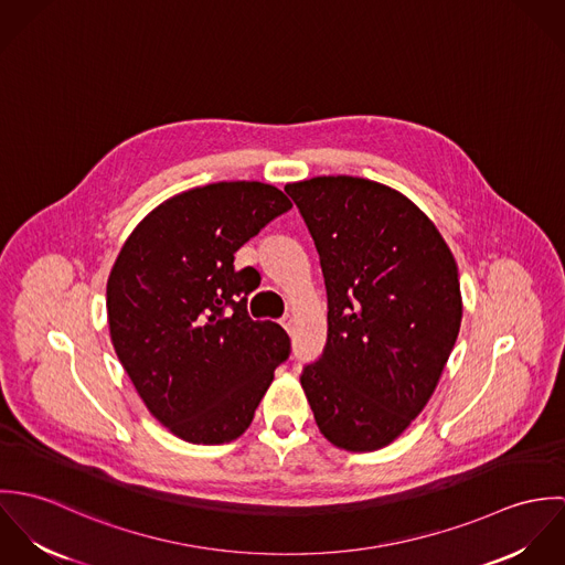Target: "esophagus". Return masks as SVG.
Segmentation results:
<instances>
[{
	"label": "esophagus",
	"mask_w": 565,
	"mask_h": 565,
	"mask_svg": "<svg viewBox=\"0 0 565 565\" xmlns=\"http://www.w3.org/2000/svg\"><path fill=\"white\" fill-rule=\"evenodd\" d=\"M280 323L285 326V330H287V332H291V330H294V326H296V320H294V316H285V318L280 320Z\"/></svg>",
	"instance_id": "esophagus-1"
}]
</instances>
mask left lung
Wrapping results in <instances>:
<instances>
[{
	"label": "left lung",
	"mask_w": 565,
	"mask_h": 565,
	"mask_svg": "<svg viewBox=\"0 0 565 565\" xmlns=\"http://www.w3.org/2000/svg\"><path fill=\"white\" fill-rule=\"evenodd\" d=\"M322 258L328 339L302 372L323 437L348 452L398 439L430 401L459 334L457 260L433 220L367 178L289 182Z\"/></svg>",
	"instance_id": "left-lung-1"
}]
</instances>
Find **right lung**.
Instances as JSON below:
<instances>
[{
  "label": "right lung",
  "instance_id": "right-lung-1",
  "mask_svg": "<svg viewBox=\"0 0 565 565\" xmlns=\"http://www.w3.org/2000/svg\"><path fill=\"white\" fill-rule=\"evenodd\" d=\"M289 209L265 182L195 186L152 209L115 258L106 285L113 348L148 411L189 444L242 437L289 356L285 328L245 311L254 269H235L243 243Z\"/></svg>",
  "mask_w": 565,
  "mask_h": 565
}]
</instances>
